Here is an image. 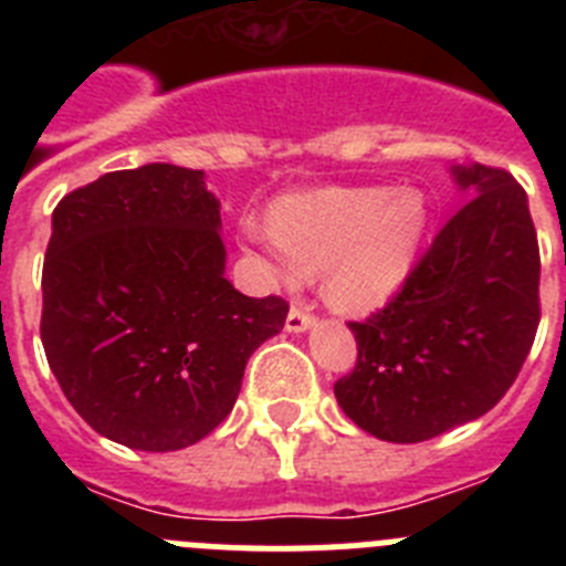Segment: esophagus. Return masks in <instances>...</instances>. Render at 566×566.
Returning a JSON list of instances; mask_svg holds the SVG:
<instances>
[{"label": "esophagus", "mask_w": 566, "mask_h": 566, "mask_svg": "<svg viewBox=\"0 0 566 566\" xmlns=\"http://www.w3.org/2000/svg\"><path fill=\"white\" fill-rule=\"evenodd\" d=\"M314 323H317V317H314L312 312H306L303 306H292V312H289L286 317V332L300 334V332H306V328H312Z\"/></svg>", "instance_id": "1"}]
</instances>
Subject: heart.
I'll return each mask as SVG.
<instances>
[{"instance_id": "b5f03b06", "label": "heart", "mask_w": 566, "mask_h": 566, "mask_svg": "<svg viewBox=\"0 0 566 566\" xmlns=\"http://www.w3.org/2000/svg\"><path fill=\"white\" fill-rule=\"evenodd\" d=\"M417 189L323 187L289 195L272 229L249 223L247 240L286 286L323 272V294L339 312H374L399 292L422 240Z\"/></svg>"}]
</instances>
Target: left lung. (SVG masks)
I'll return each instance as SVG.
<instances>
[{
  "instance_id": "left-lung-1",
  "label": "left lung",
  "mask_w": 566,
  "mask_h": 566,
  "mask_svg": "<svg viewBox=\"0 0 566 566\" xmlns=\"http://www.w3.org/2000/svg\"><path fill=\"white\" fill-rule=\"evenodd\" d=\"M470 198L388 306L348 323L357 365L334 382L345 417L385 442H424L488 413L536 339L538 238L527 192L496 167H453Z\"/></svg>"
}]
</instances>
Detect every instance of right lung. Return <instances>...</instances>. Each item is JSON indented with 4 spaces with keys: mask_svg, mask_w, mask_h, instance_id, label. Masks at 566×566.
<instances>
[{
    "mask_svg": "<svg viewBox=\"0 0 566 566\" xmlns=\"http://www.w3.org/2000/svg\"><path fill=\"white\" fill-rule=\"evenodd\" d=\"M201 169L147 164L64 195L42 269V345L67 402L135 451H181L232 411L289 303L223 277Z\"/></svg>",
    "mask_w": 566,
    "mask_h": 566,
    "instance_id": "obj_1",
    "label": "right lung"
}]
</instances>
